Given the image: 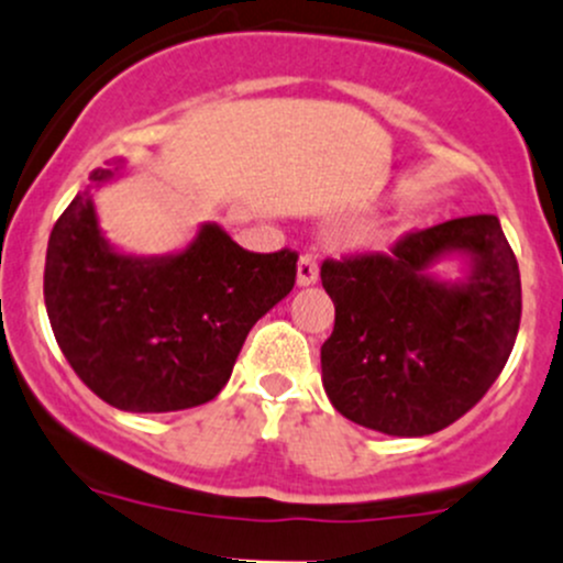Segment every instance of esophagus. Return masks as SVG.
I'll return each mask as SVG.
<instances>
[{"label":"esophagus","mask_w":563,"mask_h":563,"mask_svg":"<svg viewBox=\"0 0 563 563\" xmlns=\"http://www.w3.org/2000/svg\"><path fill=\"white\" fill-rule=\"evenodd\" d=\"M316 283H318V262L312 253H305V256H299V264H297V286L307 288V286H316Z\"/></svg>","instance_id":"1"}]
</instances>
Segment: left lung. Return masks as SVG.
Wrapping results in <instances>:
<instances>
[{
	"mask_svg": "<svg viewBox=\"0 0 563 563\" xmlns=\"http://www.w3.org/2000/svg\"><path fill=\"white\" fill-rule=\"evenodd\" d=\"M455 261L459 278L435 272ZM334 331L321 380L347 421L426 437L483 399L510 358L520 272L496 216H466L396 242L390 256L323 262Z\"/></svg>",
	"mask_w": 563,
	"mask_h": 563,
	"instance_id": "left-lung-1",
	"label": "left lung"
}]
</instances>
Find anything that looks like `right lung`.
<instances>
[{"label":"right lung","instance_id":"1","mask_svg":"<svg viewBox=\"0 0 563 563\" xmlns=\"http://www.w3.org/2000/svg\"><path fill=\"white\" fill-rule=\"evenodd\" d=\"M93 169L53 227L45 307L64 358L99 399L126 412H175L216 399L256 321L291 294L297 253H251L207 221L180 251L137 256L104 236Z\"/></svg>","mask_w":563,"mask_h":563}]
</instances>
